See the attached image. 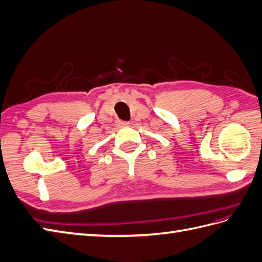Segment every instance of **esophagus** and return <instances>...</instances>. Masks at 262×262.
Returning <instances> with one entry per match:
<instances>
[{
  "instance_id": "esophagus-1",
  "label": "esophagus",
  "mask_w": 262,
  "mask_h": 262,
  "mask_svg": "<svg viewBox=\"0 0 262 262\" xmlns=\"http://www.w3.org/2000/svg\"><path fill=\"white\" fill-rule=\"evenodd\" d=\"M117 125H119V126H129L130 122H127V121H118Z\"/></svg>"
}]
</instances>
